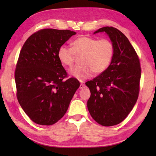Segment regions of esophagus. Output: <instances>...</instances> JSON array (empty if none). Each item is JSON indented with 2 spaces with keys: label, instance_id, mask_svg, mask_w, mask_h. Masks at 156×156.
Wrapping results in <instances>:
<instances>
[{
  "label": "esophagus",
  "instance_id": "34e87169",
  "mask_svg": "<svg viewBox=\"0 0 156 156\" xmlns=\"http://www.w3.org/2000/svg\"><path fill=\"white\" fill-rule=\"evenodd\" d=\"M84 87H85V85L83 83H81L80 84V89H83L84 88Z\"/></svg>",
  "mask_w": 156,
  "mask_h": 156
}]
</instances>
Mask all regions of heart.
Listing matches in <instances>:
<instances>
[{
	"instance_id": "1",
	"label": "heart",
	"mask_w": 156,
	"mask_h": 156,
	"mask_svg": "<svg viewBox=\"0 0 156 156\" xmlns=\"http://www.w3.org/2000/svg\"><path fill=\"white\" fill-rule=\"evenodd\" d=\"M72 48L63 45L58 51V58L62 65L71 66L75 55H82L80 65L74 66L69 71L79 80L90 78L94 72L101 74L107 69L113 59L115 47L108 39H98L90 36H80L72 43Z\"/></svg>"
}]
</instances>
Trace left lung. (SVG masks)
<instances>
[{
    "label": "left lung",
    "instance_id": "8db88e82",
    "mask_svg": "<svg viewBox=\"0 0 156 156\" xmlns=\"http://www.w3.org/2000/svg\"><path fill=\"white\" fill-rule=\"evenodd\" d=\"M99 32L108 35L114 44L115 54L104 72L86 82L91 94L87 107L94 121L109 127L123 121L136 103L141 67L136 51L121 31L112 27H105L94 34Z\"/></svg>",
    "mask_w": 156,
    "mask_h": 156
}]
</instances>
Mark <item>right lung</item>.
Masks as SVG:
<instances>
[{
    "label": "right lung",
    "mask_w": 156,
    "mask_h": 156,
    "mask_svg": "<svg viewBox=\"0 0 156 156\" xmlns=\"http://www.w3.org/2000/svg\"><path fill=\"white\" fill-rule=\"evenodd\" d=\"M70 30L44 29L29 37L20 51L15 72L16 97L34 122L51 125L64 117L80 87L77 79L67 80L58 51L72 35Z\"/></svg>",
    "instance_id": "obj_1"
}]
</instances>
